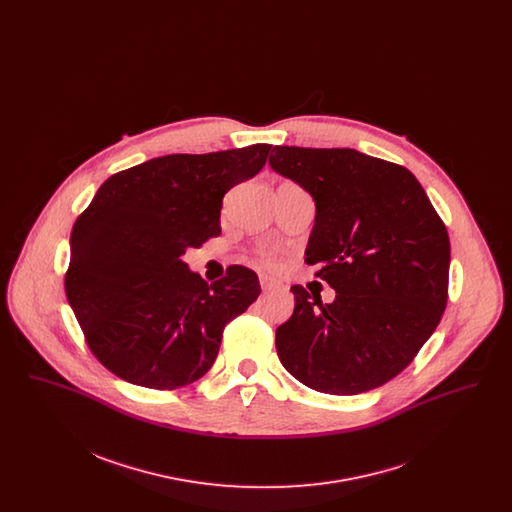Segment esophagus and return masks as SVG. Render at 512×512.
I'll return each instance as SVG.
<instances>
[{"mask_svg":"<svg viewBox=\"0 0 512 512\" xmlns=\"http://www.w3.org/2000/svg\"><path fill=\"white\" fill-rule=\"evenodd\" d=\"M259 282H261V288H263L265 292H270V290H276V288H278V282L272 280L267 274H261V276H259Z\"/></svg>","mask_w":512,"mask_h":512,"instance_id":"obj_1","label":"esophagus"}]
</instances>
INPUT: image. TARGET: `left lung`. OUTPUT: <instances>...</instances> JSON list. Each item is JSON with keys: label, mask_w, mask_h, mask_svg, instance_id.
<instances>
[{"label": "left lung", "mask_w": 512, "mask_h": 512, "mask_svg": "<svg viewBox=\"0 0 512 512\" xmlns=\"http://www.w3.org/2000/svg\"><path fill=\"white\" fill-rule=\"evenodd\" d=\"M272 171L315 199L305 263L336 290L322 303L292 286L276 328L280 363L311 390L357 395L384 386L434 334L447 303L451 245L411 171L349 147L276 146Z\"/></svg>", "instance_id": "1"}]
</instances>
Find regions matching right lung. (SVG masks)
Returning a JSON list of instances; mask_svg holds the SVG:
<instances>
[{
    "mask_svg": "<svg viewBox=\"0 0 512 512\" xmlns=\"http://www.w3.org/2000/svg\"><path fill=\"white\" fill-rule=\"evenodd\" d=\"M270 147L149 159L107 178L74 222L67 299L92 353L122 380L192 384L215 363L224 326L259 297L251 268L207 284L182 257L219 236L222 197L265 167Z\"/></svg>",
    "mask_w": 512,
    "mask_h": 512,
    "instance_id": "add662e5",
    "label": "right lung"
}]
</instances>
